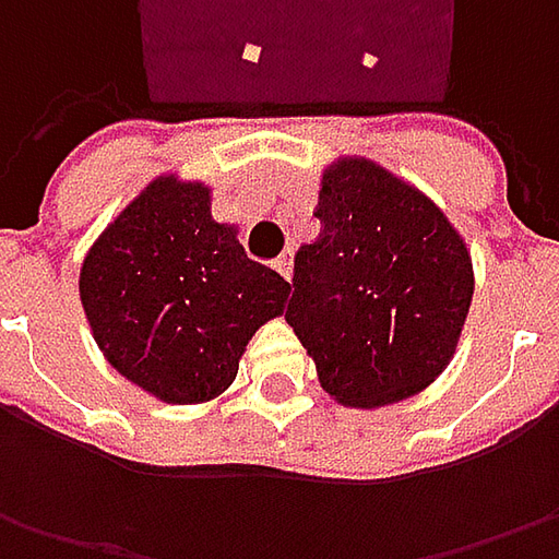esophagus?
Segmentation results:
<instances>
[{
  "label": "esophagus",
  "instance_id": "obj_1",
  "mask_svg": "<svg viewBox=\"0 0 559 559\" xmlns=\"http://www.w3.org/2000/svg\"><path fill=\"white\" fill-rule=\"evenodd\" d=\"M273 267H276V273H280L283 280H292V267H295V261H292V251L280 254V258L273 261Z\"/></svg>",
  "mask_w": 559,
  "mask_h": 559
}]
</instances>
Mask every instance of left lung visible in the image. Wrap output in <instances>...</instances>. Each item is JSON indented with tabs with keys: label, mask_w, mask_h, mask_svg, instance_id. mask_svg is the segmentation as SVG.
Returning <instances> with one entry per match:
<instances>
[{
	"label": "left lung",
	"mask_w": 559,
	"mask_h": 559,
	"mask_svg": "<svg viewBox=\"0 0 559 559\" xmlns=\"http://www.w3.org/2000/svg\"><path fill=\"white\" fill-rule=\"evenodd\" d=\"M313 217L286 323L320 385L360 411L423 392L451 364L473 301L463 236L417 186L360 155L323 170Z\"/></svg>",
	"instance_id": "1"
}]
</instances>
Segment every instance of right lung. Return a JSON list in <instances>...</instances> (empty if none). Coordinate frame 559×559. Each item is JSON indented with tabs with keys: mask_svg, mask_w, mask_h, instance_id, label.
<instances>
[{
	"mask_svg": "<svg viewBox=\"0 0 559 559\" xmlns=\"http://www.w3.org/2000/svg\"><path fill=\"white\" fill-rule=\"evenodd\" d=\"M211 217V186L155 177L102 229L80 301L105 360L164 404L221 397L246 345L286 311L289 283Z\"/></svg>",
	"mask_w": 559,
	"mask_h": 559,
	"instance_id": "right-lung-1",
	"label": "right lung"
}]
</instances>
